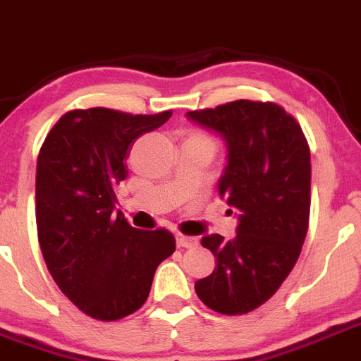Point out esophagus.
<instances>
[{
    "label": "esophagus",
    "mask_w": 361,
    "mask_h": 361,
    "mask_svg": "<svg viewBox=\"0 0 361 361\" xmlns=\"http://www.w3.org/2000/svg\"><path fill=\"white\" fill-rule=\"evenodd\" d=\"M176 244H178V247L190 249V247H196V245L200 244V240H197L196 237H187V235L178 233L176 235Z\"/></svg>",
    "instance_id": "esophagus-1"
}]
</instances>
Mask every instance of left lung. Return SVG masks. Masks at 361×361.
Segmentation results:
<instances>
[{
    "label": "left lung",
    "mask_w": 361,
    "mask_h": 361,
    "mask_svg": "<svg viewBox=\"0 0 361 361\" xmlns=\"http://www.w3.org/2000/svg\"><path fill=\"white\" fill-rule=\"evenodd\" d=\"M187 117L226 142L219 196L238 214L231 240L201 238L215 269L197 279L196 294L215 312L242 315L271 299L298 262L310 219V147L298 121L274 103L238 99Z\"/></svg>",
    "instance_id": "left-lung-1"
}]
</instances>
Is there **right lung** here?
Here are the masks:
<instances>
[{"label": "right lung", "instance_id": "right-lung-1", "mask_svg": "<svg viewBox=\"0 0 361 361\" xmlns=\"http://www.w3.org/2000/svg\"><path fill=\"white\" fill-rule=\"evenodd\" d=\"M171 110L131 116L109 109L67 112L37 158L40 251L60 290L97 321H117L146 302L154 271L176 249L167 230H137L116 190L135 140L167 123Z\"/></svg>", "mask_w": 361, "mask_h": 361}]
</instances>
